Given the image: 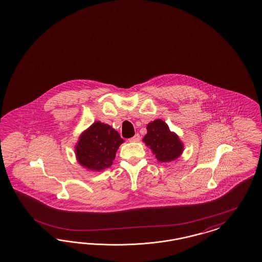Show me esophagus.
Masks as SVG:
<instances>
[{
  "label": "esophagus",
  "instance_id": "34e87169",
  "mask_svg": "<svg viewBox=\"0 0 262 262\" xmlns=\"http://www.w3.org/2000/svg\"><path fill=\"white\" fill-rule=\"evenodd\" d=\"M139 140H140V136H139L138 134H136V136H134V137H132V138L129 139L130 142H138Z\"/></svg>",
  "mask_w": 262,
  "mask_h": 262
}]
</instances>
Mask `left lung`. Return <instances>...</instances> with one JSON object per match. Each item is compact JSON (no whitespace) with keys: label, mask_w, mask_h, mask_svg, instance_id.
I'll use <instances>...</instances> for the list:
<instances>
[{"label":"left lung","mask_w":262,"mask_h":262,"mask_svg":"<svg viewBox=\"0 0 262 262\" xmlns=\"http://www.w3.org/2000/svg\"><path fill=\"white\" fill-rule=\"evenodd\" d=\"M143 141L156 155L157 160L162 163L171 162L183 152L179 137L171 133L168 126L160 119L148 124Z\"/></svg>","instance_id":"left-lung-1"}]
</instances>
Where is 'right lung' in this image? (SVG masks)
<instances>
[{
	"mask_svg": "<svg viewBox=\"0 0 262 262\" xmlns=\"http://www.w3.org/2000/svg\"><path fill=\"white\" fill-rule=\"evenodd\" d=\"M124 142L113 127L96 122L82 134L75 152L84 167L99 171L110 167L119 146Z\"/></svg>",
	"mask_w": 262,
	"mask_h": 262,
	"instance_id": "obj_1",
	"label": "right lung"
}]
</instances>
